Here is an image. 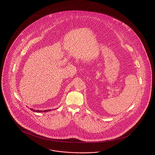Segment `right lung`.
<instances>
[{"mask_svg": "<svg viewBox=\"0 0 155 155\" xmlns=\"http://www.w3.org/2000/svg\"><path fill=\"white\" fill-rule=\"evenodd\" d=\"M31 110L33 111L37 112V113H39V112H46V111H49L51 110H34L32 109H31Z\"/></svg>", "mask_w": 155, "mask_h": 155, "instance_id": "right-lung-1", "label": "right lung"}]
</instances>
